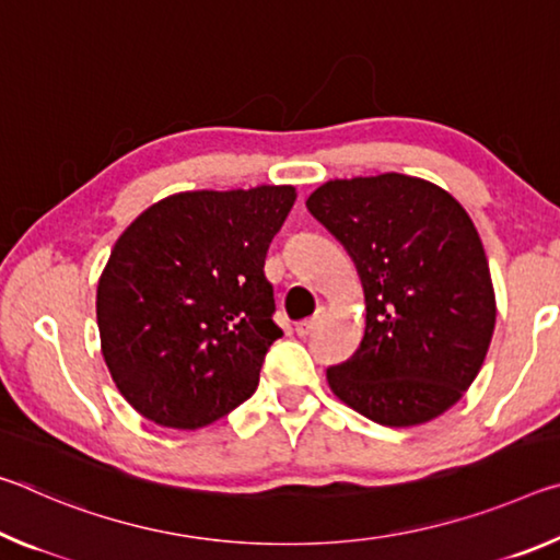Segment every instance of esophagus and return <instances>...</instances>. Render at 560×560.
I'll return each mask as SVG.
<instances>
[{
    "instance_id": "34e87169",
    "label": "esophagus",
    "mask_w": 560,
    "mask_h": 560,
    "mask_svg": "<svg viewBox=\"0 0 560 560\" xmlns=\"http://www.w3.org/2000/svg\"><path fill=\"white\" fill-rule=\"evenodd\" d=\"M324 316H326V311L324 308H318L314 316L311 318H306V320H299L296 324V334L301 336V338H306V336H311L316 330V326L320 324V320H324Z\"/></svg>"
}]
</instances>
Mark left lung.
<instances>
[{"mask_svg": "<svg viewBox=\"0 0 560 560\" xmlns=\"http://www.w3.org/2000/svg\"><path fill=\"white\" fill-rule=\"evenodd\" d=\"M308 212L346 246L365 293V336L326 371L338 400L385 428L430 422L467 393L497 324L477 226L428 179H328Z\"/></svg>", "mask_w": 560, "mask_h": 560, "instance_id": "obj_1", "label": "left lung"}]
</instances>
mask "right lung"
<instances>
[{
    "label": "right lung",
    "instance_id": "1",
    "mask_svg": "<svg viewBox=\"0 0 560 560\" xmlns=\"http://www.w3.org/2000/svg\"><path fill=\"white\" fill-rule=\"evenodd\" d=\"M293 200L291 185L179 192L118 236L96 293L101 350L148 420L197 430L257 390L283 336L264 261Z\"/></svg>",
    "mask_w": 560,
    "mask_h": 560
}]
</instances>
